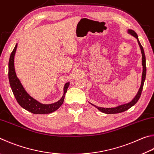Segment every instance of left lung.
<instances>
[{
	"label": "left lung",
	"mask_w": 154,
	"mask_h": 154,
	"mask_svg": "<svg viewBox=\"0 0 154 154\" xmlns=\"http://www.w3.org/2000/svg\"><path fill=\"white\" fill-rule=\"evenodd\" d=\"M128 32L130 33V34L132 35L134 37H135L137 39V42L138 44L139 45V47H140L141 50V54H142V65H143V73H142V80H141V84L140 88L139 89L138 93L137 94L136 96L134 97V99L132 100V101L130 102L129 103H127V104H122L121 106H117V107L115 108H101V107H97V106H94L95 107L97 108L100 111H101L102 112H104L106 114H117V113H120V112H125L126 110H127L129 109L130 108L132 107L133 106L135 105L139 99L140 98V96L141 95V92L142 90H143V84L145 82V76H146V65H145V55L144 53V50L143 46H141V44L140 43V42L139 41L138 39V35L137 34L136 32L135 31H133L132 29H128Z\"/></svg>",
	"instance_id": "obj_1"
}]
</instances>
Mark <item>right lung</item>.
Masks as SVG:
<instances>
[{"instance_id":"add662e5","label":"right lung","mask_w":154,"mask_h":154,"mask_svg":"<svg viewBox=\"0 0 154 154\" xmlns=\"http://www.w3.org/2000/svg\"><path fill=\"white\" fill-rule=\"evenodd\" d=\"M17 46V44H16L15 48L11 52L9 61V83L16 100L22 108L33 114H49L57 110L63 104L65 94L66 93L69 85V83H66L65 85L64 94L59 101L51 104H43L36 101L27 93L23 87L22 86L20 81L17 77L15 67H14V57H15Z\"/></svg>"}]
</instances>
